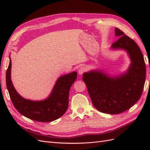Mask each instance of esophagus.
Instances as JSON below:
<instances>
[{
	"mask_svg": "<svg viewBox=\"0 0 150 150\" xmlns=\"http://www.w3.org/2000/svg\"><path fill=\"white\" fill-rule=\"evenodd\" d=\"M86 68L84 66H81V67H79V69L78 70V73L79 75H82L84 72L86 71Z\"/></svg>",
	"mask_w": 150,
	"mask_h": 150,
	"instance_id": "34e87169",
	"label": "esophagus"
}]
</instances>
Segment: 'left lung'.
I'll use <instances>...</instances> for the list:
<instances>
[{"mask_svg":"<svg viewBox=\"0 0 150 150\" xmlns=\"http://www.w3.org/2000/svg\"><path fill=\"white\" fill-rule=\"evenodd\" d=\"M115 35L120 38L110 49L127 52L131 61L128 69L117 75H111L101 69L91 70L83 74L94 106L100 112L111 115L129 110L139 100L146 79V66L137 44L117 28H115Z\"/></svg>","mask_w":150,"mask_h":150,"instance_id":"left-lung-1","label":"left lung"}]
</instances>
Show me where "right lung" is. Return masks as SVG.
I'll use <instances>...</instances> for the list:
<instances>
[{
    "mask_svg": "<svg viewBox=\"0 0 150 150\" xmlns=\"http://www.w3.org/2000/svg\"><path fill=\"white\" fill-rule=\"evenodd\" d=\"M6 72V85L11 101L22 115L39 122H51L59 118L68 108L69 90L77 78L74 71L60 76L49 96L40 101L25 99L17 93L11 81V59Z\"/></svg>",
    "mask_w": 150,
    "mask_h": 150,
    "instance_id": "1",
    "label": "right lung"
}]
</instances>
